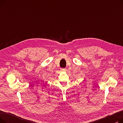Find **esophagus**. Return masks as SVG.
Returning a JSON list of instances; mask_svg holds the SVG:
<instances>
[{
	"label": "esophagus",
	"mask_w": 123,
	"mask_h": 123,
	"mask_svg": "<svg viewBox=\"0 0 123 123\" xmlns=\"http://www.w3.org/2000/svg\"><path fill=\"white\" fill-rule=\"evenodd\" d=\"M62 71H66V68H62V69H61Z\"/></svg>",
	"instance_id": "esophagus-1"
}]
</instances>
